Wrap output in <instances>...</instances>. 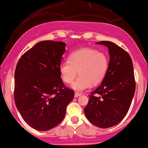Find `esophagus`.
<instances>
[{
	"instance_id": "1",
	"label": "esophagus",
	"mask_w": 148,
	"mask_h": 148,
	"mask_svg": "<svg viewBox=\"0 0 148 148\" xmlns=\"http://www.w3.org/2000/svg\"><path fill=\"white\" fill-rule=\"evenodd\" d=\"M81 95V94L79 92H75V94H74V97H79Z\"/></svg>"
}]
</instances>
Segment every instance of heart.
<instances>
[{"mask_svg": "<svg viewBox=\"0 0 148 148\" xmlns=\"http://www.w3.org/2000/svg\"><path fill=\"white\" fill-rule=\"evenodd\" d=\"M109 67V59L104 52L93 48H82L69 54L68 60L62 62L59 72L66 84L73 82L79 71V76L73 83L72 88L81 92L104 79Z\"/></svg>", "mask_w": 148, "mask_h": 148, "instance_id": "b5f03b06", "label": "heart"}]
</instances>
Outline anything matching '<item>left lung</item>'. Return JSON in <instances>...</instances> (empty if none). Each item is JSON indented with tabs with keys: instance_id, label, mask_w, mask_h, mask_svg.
I'll use <instances>...</instances> for the list:
<instances>
[{
	"instance_id": "1",
	"label": "left lung",
	"mask_w": 148,
	"mask_h": 148,
	"mask_svg": "<svg viewBox=\"0 0 148 148\" xmlns=\"http://www.w3.org/2000/svg\"><path fill=\"white\" fill-rule=\"evenodd\" d=\"M108 47L109 67L102 82L90 93L85 107L86 118L100 128H108L123 120L135 93L136 81L130 56L123 48L109 41L97 42Z\"/></svg>"
}]
</instances>
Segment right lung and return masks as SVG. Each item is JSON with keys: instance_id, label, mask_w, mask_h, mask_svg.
Instances as JSON below:
<instances>
[{"instance_id": "right-lung-1", "label": "right lung", "mask_w": 148, "mask_h": 148, "mask_svg": "<svg viewBox=\"0 0 148 148\" xmlns=\"http://www.w3.org/2000/svg\"><path fill=\"white\" fill-rule=\"evenodd\" d=\"M62 42H38L24 53L14 72L15 104L23 120L39 131L62 121L74 91L64 86L59 66L65 51Z\"/></svg>"}]
</instances>
